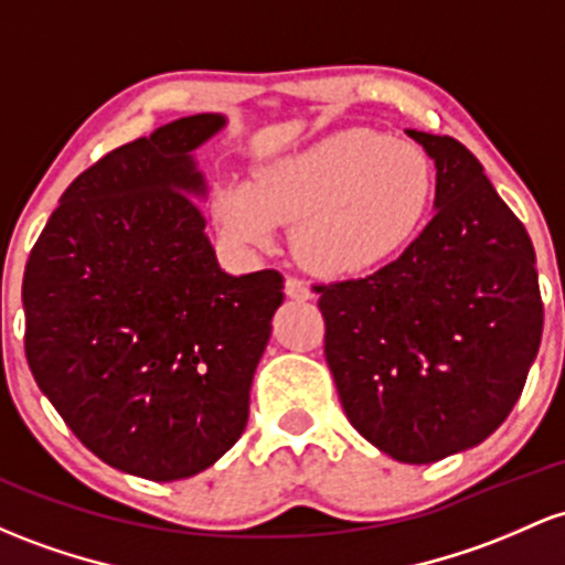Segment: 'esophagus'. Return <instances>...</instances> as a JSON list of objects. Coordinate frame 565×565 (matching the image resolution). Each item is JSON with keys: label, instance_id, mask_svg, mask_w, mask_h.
Returning <instances> with one entry per match:
<instances>
[{"label": "esophagus", "instance_id": "esophagus-1", "mask_svg": "<svg viewBox=\"0 0 565 565\" xmlns=\"http://www.w3.org/2000/svg\"><path fill=\"white\" fill-rule=\"evenodd\" d=\"M284 295L287 297H292V300H311V289L306 287V284L300 281V278H295V276H289L287 281H284Z\"/></svg>", "mask_w": 565, "mask_h": 565}]
</instances>
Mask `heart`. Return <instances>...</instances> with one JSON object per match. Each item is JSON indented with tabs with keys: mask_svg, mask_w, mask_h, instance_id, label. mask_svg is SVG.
<instances>
[{
	"mask_svg": "<svg viewBox=\"0 0 565 565\" xmlns=\"http://www.w3.org/2000/svg\"><path fill=\"white\" fill-rule=\"evenodd\" d=\"M431 160L411 141L345 128L263 166L252 184L214 192V214L241 246H270L295 225V252L319 276H359L388 263L424 227Z\"/></svg>",
	"mask_w": 565,
	"mask_h": 565,
	"instance_id": "1",
	"label": "heart"
}]
</instances>
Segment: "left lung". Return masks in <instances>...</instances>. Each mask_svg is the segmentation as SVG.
<instances>
[{"label":"left lung","mask_w":565,"mask_h":565,"mask_svg":"<svg viewBox=\"0 0 565 565\" xmlns=\"http://www.w3.org/2000/svg\"><path fill=\"white\" fill-rule=\"evenodd\" d=\"M407 136L437 166V214L394 263L316 292L353 429L396 461L434 463L504 424L544 306L534 244L480 160L450 136Z\"/></svg>","instance_id":"left-lung-1"}]
</instances>
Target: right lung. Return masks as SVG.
Listing matches in <instances>:
<instances>
[{"mask_svg": "<svg viewBox=\"0 0 565 565\" xmlns=\"http://www.w3.org/2000/svg\"><path fill=\"white\" fill-rule=\"evenodd\" d=\"M225 126L192 115L122 145L61 195L23 273L26 359L74 437L154 482L212 467L249 420L284 276L216 265L192 150Z\"/></svg>", "mask_w": 565, "mask_h": 565, "instance_id": "right-lung-1", "label": "right lung"}]
</instances>
